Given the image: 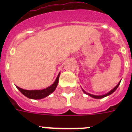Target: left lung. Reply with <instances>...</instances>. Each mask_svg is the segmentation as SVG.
Returning <instances> with one entry per match:
<instances>
[{
  "label": "left lung",
  "mask_w": 132,
  "mask_h": 132,
  "mask_svg": "<svg viewBox=\"0 0 132 132\" xmlns=\"http://www.w3.org/2000/svg\"><path fill=\"white\" fill-rule=\"evenodd\" d=\"M120 83H121V81H120V82H119V84H117V86H116L114 87V88H113L112 90H111L110 92H109L108 93H107L106 94H105V95H102V96H96V95H93V94H89V93H86V92H85L84 90H83V91H84V92L85 93H86V94H88V95H89V96H91V97H93V98H103V97H105V96H108V95H110V94H112L113 92H114L115 90H117V88H118V87H119V84H120Z\"/></svg>",
  "instance_id": "left-lung-1"
}]
</instances>
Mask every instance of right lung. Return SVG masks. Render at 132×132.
Wrapping results in <instances>:
<instances>
[{
	"instance_id": "right-lung-1",
	"label": "right lung",
	"mask_w": 132,
	"mask_h": 132,
	"mask_svg": "<svg viewBox=\"0 0 132 132\" xmlns=\"http://www.w3.org/2000/svg\"><path fill=\"white\" fill-rule=\"evenodd\" d=\"M59 77H60V74L58 75L55 81L51 86L48 87L46 89L41 90H24L22 88H19L18 86H16L18 90L20 91L22 94H24V96L29 98L32 99H40V98H43L46 96H48L51 93L54 92V90H55L56 87L57 86L58 81H59Z\"/></svg>"
}]
</instances>
